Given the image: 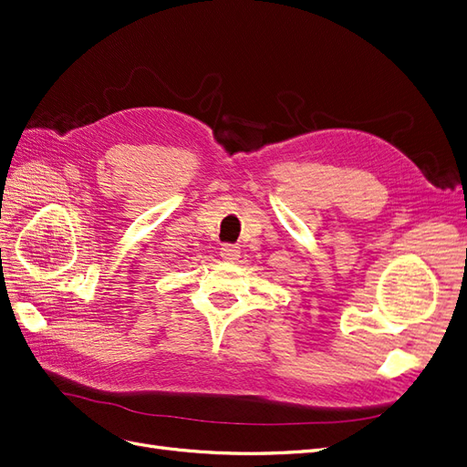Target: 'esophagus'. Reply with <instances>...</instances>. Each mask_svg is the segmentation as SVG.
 I'll list each match as a JSON object with an SVG mask.
<instances>
[{
    "instance_id": "obj_1",
    "label": "esophagus",
    "mask_w": 467,
    "mask_h": 467,
    "mask_svg": "<svg viewBox=\"0 0 467 467\" xmlns=\"http://www.w3.org/2000/svg\"><path fill=\"white\" fill-rule=\"evenodd\" d=\"M219 255L223 257V260L234 262V260H238V257H240V250H238V246H234V244H223Z\"/></svg>"
}]
</instances>
